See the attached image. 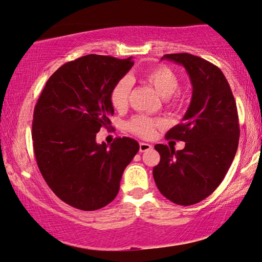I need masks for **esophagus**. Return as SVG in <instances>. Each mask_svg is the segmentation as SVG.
<instances>
[{
    "label": "esophagus",
    "instance_id": "1",
    "mask_svg": "<svg viewBox=\"0 0 262 262\" xmlns=\"http://www.w3.org/2000/svg\"><path fill=\"white\" fill-rule=\"evenodd\" d=\"M149 149H151V146L149 143H144V142H140V151H147Z\"/></svg>",
    "mask_w": 262,
    "mask_h": 262
}]
</instances>
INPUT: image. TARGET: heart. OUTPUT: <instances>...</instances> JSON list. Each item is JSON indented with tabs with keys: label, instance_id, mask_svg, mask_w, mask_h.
Segmentation results:
<instances>
[{
	"label": "heart",
	"instance_id": "1",
	"mask_svg": "<svg viewBox=\"0 0 262 262\" xmlns=\"http://www.w3.org/2000/svg\"><path fill=\"white\" fill-rule=\"evenodd\" d=\"M144 81L152 86L161 97L165 98V103L170 108H178L183 105V98L176 92L178 87V77L171 69L165 65L154 66L142 73ZM132 77L120 78L112 87L110 99L115 110H124L129 102L132 92ZM164 126L162 119L150 118L147 115H136L128 122V128L132 133L141 138H150L157 128Z\"/></svg>",
	"mask_w": 262,
	"mask_h": 262
}]
</instances>
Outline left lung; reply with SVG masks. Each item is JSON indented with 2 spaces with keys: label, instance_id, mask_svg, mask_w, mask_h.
Wrapping results in <instances>:
<instances>
[{
  "label": "left lung",
  "instance_id": "obj_1",
  "mask_svg": "<svg viewBox=\"0 0 262 262\" xmlns=\"http://www.w3.org/2000/svg\"><path fill=\"white\" fill-rule=\"evenodd\" d=\"M183 65L192 84V99L167 139L184 141L175 151L156 144L160 163L152 176L160 192L178 205H193L209 197L230 169L239 143V118L231 87L218 66L190 53H170L162 59Z\"/></svg>",
  "mask_w": 262,
  "mask_h": 262
}]
</instances>
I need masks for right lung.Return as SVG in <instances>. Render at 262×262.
<instances>
[{"label": "right lung", "mask_w": 262, "mask_h": 262, "mask_svg": "<svg viewBox=\"0 0 262 262\" xmlns=\"http://www.w3.org/2000/svg\"><path fill=\"white\" fill-rule=\"evenodd\" d=\"M134 61L87 55L49 78L34 111L32 141L41 176L56 196L76 209L94 211L113 201L123 170L139 151L130 138L108 147L95 141L111 126L110 93Z\"/></svg>", "instance_id": "obj_1"}]
</instances>
